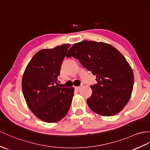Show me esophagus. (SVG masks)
I'll list each match as a JSON object with an SVG mask.
<instances>
[{"mask_svg": "<svg viewBox=\"0 0 150 150\" xmlns=\"http://www.w3.org/2000/svg\"><path fill=\"white\" fill-rule=\"evenodd\" d=\"M83 86V85H80V86H76L75 87V89H76V90H79L80 88H81Z\"/></svg>", "mask_w": 150, "mask_h": 150, "instance_id": "1", "label": "esophagus"}]
</instances>
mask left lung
<instances>
[{"instance_id":"8db88e82","label":"left lung","mask_w":150,"mask_h":150,"mask_svg":"<svg viewBox=\"0 0 150 150\" xmlns=\"http://www.w3.org/2000/svg\"><path fill=\"white\" fill-rule=\"evenodd\" d=\"M78 59L83 66L96 76V85L90 86L92 94L87 104L104 116H114L125 106L132 95L134 73L119 51L109 44L92 41L76 43L66 57Z\"/></svg>"}]
</instances>
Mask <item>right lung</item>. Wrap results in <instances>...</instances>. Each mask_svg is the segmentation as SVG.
Segmentation results:
<instances>
[{"label": "right lung", "instance_id": "add662e5", "mask_svg": "<svg viewBox=\"0 0 150 150\" xmlns=\"http://www.w3.org/2000/svg\"><path fill=\"white\" fill-rule=\"evenodd\" d=\"M70 44L36 53L23 73L21 87L29 109L47 123L60 121L70 108L74 88L58 86L61 65Z\"/></svg>", "mask_w": 150, "mask_h": 150}]
</instances>
